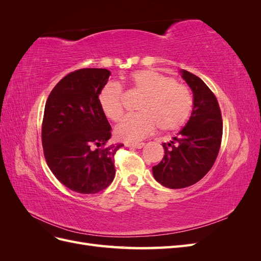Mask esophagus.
Listing matches in <instances>:
<instances>
[{"label": "esophagus", "mask_w": 261, "mask_h": 261, "mask_svg": "<svg viewBox=\"0 0 261 261\" xmlns=\"http://www.w3.org/2000/svg\"><path fill=\"white\" fill-rule=\"evenodd\" d=\"M145 146V144L144 143H139V144H129V145H127V147H129V148H136V149H140V148H143Z\"/></svg>", "instance_id": "esophagus-1"}]
</instances>
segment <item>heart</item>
<instances>
[{
  "instance_id": "1",
  "label": "heart",
  "mask_w": 261,
  "mask_h": 261,
  "mask_svg": "<svg viewBox=\"0 0 261 261\" xmlns=\"http://www.w3.org/2000/svg\"><path fill=\"white\" fill-rule=\"evenodd\" d=\"M133 89L144 96L138 105L140 113L124 117L115 127V136L125 143H136L151 134L156 126L163 133L179 129L191 115L193 96L188 87L153 69H143L130 75ZM101 112L113 122L124 113L123 92L110 84L98 96Z\"/></svg>"
}]
</instances>
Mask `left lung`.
<instances>
[{
    "instance_id": "8db88e82",
    "label": "left lung",
    "mask_w": 261,
    "mask_h": 261,
    "mask_svg": "<svg viewBox=\"0 0 261 261\" xmlns=\"http://www.w3.org/2000/svg\"><path fill=\"white\" fill-rule=\"evenodd\" d=\"M180 73L193 91V112L184 128L162 144L163 159L152 168L155 180L171 189L194 185L207 174L218 156L223 130L215 93L198 76L184 69Z\"/></svg>"
}]
</instances>
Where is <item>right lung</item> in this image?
Wrapping results in <instances>:
<instances>
[{
	"label": "right lung",
	"instance_id": "right-lung-1",
	"mask_svg": "<svg viewBox=\"0 0 261 261\" xmlns=\"http://www.w3.org/2000/svg\"><path fill=\"white\" fill-rule=\"evenodd\" d=\"M111 72L82 68L54 87L44 107L41 139L46 164L70 191L97 194L115 176L114 155L124 145L109 144L111 125L98 96Z\"/></svg>",
	"mask_w": 261,
	"mask_h": 261
}]
</instances>
